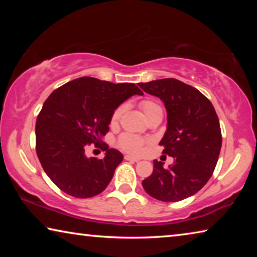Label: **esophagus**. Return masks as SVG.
I'll use <instances>...</instances> for the list:
<instances>
[{"instance_id": "esophagus-1", "label": "esophagus", "mask_w": 257, "mask_h": 257, "mask_svg": "<svg viewBox=\"0 0 257 257\" xmlns=\"http://www.w3.org/2000/svg\"><path fill=\"white\" fill-rule=\"evenodd\" d=\"M124 160L130 161V162H138V161H141L139 158H136V156H132V155H125Z\"/></svg>"}]
</instances>
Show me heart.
I'll list each match as a JSON object with an SVG mask.
<instances>
[{
    "label": "heart",
    "mask_w": 257,
    "mask_h": 257,
    "mask_svg": "<svg viewBox=\"0 0 257 257\" xmlns=\"http://www.w3.org/2000/svg\"><path fill=\"white\" fill-rule=\"evenodd\" d=\"M141 107L143 112L145 113L146 116H149L152 112H154L156 110H161V107L158 105V104L152 102V101H143L141 102ZM121 112H122V107L116 108L115 112L113 113L112 115V123H115L116 121L119 120ZM145 141L141 137L135 136V135L132 134H124L119 138L118 144L119 146L125 152H129V153H141L143 147L145 145Z\"/></svg>",
    "instance_id": "obj_1"
}]
</instances>
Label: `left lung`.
<instances>
[{"label":"left lung","mask_w":257,"mask_h":257,"mask_svg":"<svg viewBox=\"0 0 257 257\" xmlns=\"http://www.w3.org/2000/svg\"><path fill=\"white\" fill-rule=\"evenodd\" d=\"M138 86L164 103L168 124L160 145L164 154L173 158L168 168L154 160L153 172L143 180V187L150 196L162 202L193 196L211 178L222 145L214 107L198 89L173 78Z\"/></svg>","instance_id":"left-lung-1"}]
</instances>
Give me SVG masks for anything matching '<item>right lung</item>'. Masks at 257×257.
I'll return each instance as SVG.
<instances>
[{
  "label": "right lung",
  "instance_id": "right-lung-1",
  "mask_svg": "<svg viewBox=\"0 0 257 257\" xmlns=\"http://www.w3.org/2000/svg\"><path fill=\"white\" fill-rule=\"evenodd\" d=\"M134 95L143 92L132 82L81 77L47 97L36 120V152L45 173L61 190L88 198L110 184L123 155L100 143L113 113ZM92 142L106 151L103 159L85 156V147Z\"/></svg>",
  "mask_w": 257,
  "mask_h": 257
}]
</instances>
